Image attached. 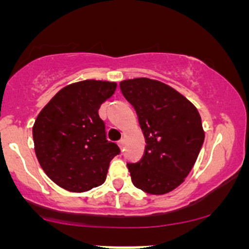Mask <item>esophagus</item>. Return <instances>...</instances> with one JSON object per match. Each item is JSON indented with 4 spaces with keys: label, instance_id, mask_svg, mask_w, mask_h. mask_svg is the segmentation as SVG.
I'll list each match as a JSON object with an SVG mask.
<instances>
[{
    "label": "esophagus",
    "instance_id": "obj_1",
    "mask_svg": "<svg viewBox=\"0 0 249 249\" xmlns=\"http://www.w3.org/2000/svg\"><path fill=\"white\" fill-rule=\"evenodd\" d=\"M118 145H119V147L120 148H122V149H123V148H124V140H119V141H118Z\"/></svg>",
    "mask_w": 249,
    "mask_h": 249
}]
</instances>
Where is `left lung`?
<instances>
[{"label":"left lung","instance_id":"1","mask_svg":"<svg viewBox=\"0 0 249 249\" xmlns=\"http://www.w3.org/2000/svg\"><path fill=\"white\" fill-rule=\"evenodd\" d=\"M120 90L136 110L147 143L142 159L127 164L132 183L148 194H166L184 182L196 161L205 140L201 117L159 80H123Z\"/></svg>","mask_w":249,"mask_h":249}]
</instances>
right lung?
Wrapping results in <instances>:
<instances>
[{
    "mask_svg": "<svg viewBox=\"0 0 249 249\" xmlns=\"http://www.w3.org/2000/svg\"><path fill=\"white\" fill-rule=\"evenodd\" d=\"M115 83L83 80L60 90L32 129L36 157L48 177L69 192L83 193L106 179L109 162L120 153L107 140L99 108Z\"/></svg>",
    "mask_w": 249,
    "mask_h": 249,
    "instance_id": "obj_1",
    "label": "right lung"
}]
</instances>
